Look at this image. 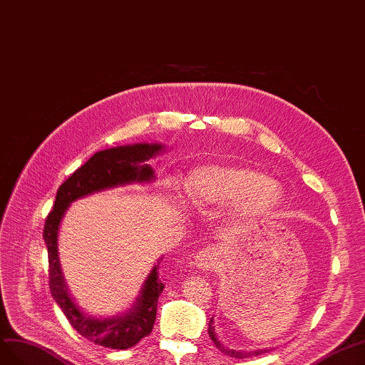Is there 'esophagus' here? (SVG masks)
Wrapping results in <instances>:
<instances>
[{
  "mask_svg": "<svg viewBox=\"0 0 365 365\" xmlns=\"http://www.w3.org/2000/svg\"><path fill=\"white\" fill-rule=\"evenodd\" d=\"M217 251L214 247H205L195 255V266L200 270H210L217 263Z\"/></svg>",
  "mask_w": 365,
  "mask_h": 365,
  "instance_id": "obj_1",
  "label": "esophagus"
}]
</instances>
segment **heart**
I'll list each match as a JSON object with an SVG mask.
<instances>
[{
  "instance_id": "heart-1",
  "label": "heart",
  "mask_w": 365,
  "mask_h": 365,
  "mask_svg": "<svg viewBox=\"0 0 365 365\" xmlns=\"http://www.w3.org/2000/svg\"><path fill=\"white\" fill-rule=\"evenodd\" d=\"M185 194L194 205H227L242 200L246 217H262L283 200L279 185L252 166L205 165L190 173Z\"/></svg>"
}]
</instances>
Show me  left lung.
<instances>
[{
  "label": "left lung",
  "instance_id": "1",
  "mask_svg": "<svg viewBox=\"0 0 365 365\" xmlns=\"http://www.w3.org/2000/svg\"><path fill=\"white\" fill-rule=\"evenodd\" d=\"M210 327H207V333H210V338L214 341V344L217 346V349L223 351L225 355L227 356H232V358H238V359H243V358H251V356H258L262 355V353H266L267 349H258V350H247V351H243V350H234V349H229L226 347L223 342L217 338L215 335V326H214V318H211L210 324H207Z\"/></svg>",
  "mask_w": 365,
  "mask_h": 365
}]
</instances>
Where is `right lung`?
I'll return each instance as SVG.
<instances>
[{
	"label": "right lung",
	"instance_id": "right-lung-1",
	"mask_svg": "<svg viewBox=\"0 0 365 365\" xmlns=\"http://www.w3.org/2000/svg\"><path fill=\"white\" fill-rule=\"evenodd\" d=\"M163 150L162 143H133L98 151L59 186L53 210L46 218L43 237L48 252V284L51 297L64 312L70 324L82 336L98 346L127 350L150 335L158 312V299L165 287L158 275L162 258L151 269L140 294L127 312L108 318L93 317L75 303L62 275L58 255L61 220L70 203L82 197L134 182H153L155 175L148 162Z\"/></svg>",
	"mask_w": 365,
	"mask_h": 365
}]
</instances>
